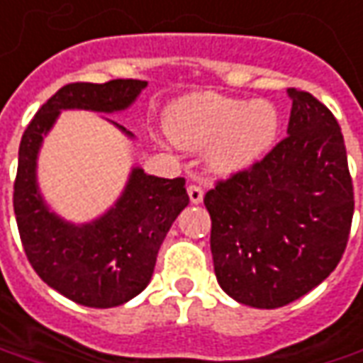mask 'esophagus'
<instances>
[{"label":"esophagus","instance_id":"1","mask_svg":"<svg viewBox=\"0 0 363 363\" xmlns=\"http://www.w3.org/2000/svg\"><path fill=\"white\" fill-rule=\"evenodd\" d=\"M189 199H191L192 204H199V202H202V196H204V191H202V186H199V184H189Z\"/></svg>","mask_w":363,"mask_h":363}]
</instances>
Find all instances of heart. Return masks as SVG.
Here are the masks:
<instances>
[{
	"mask_svg": "<svg viewBox=\"0 0 363 363\" xmlns=\"http://www.w3.org/2000/svg\"><path fill=\"white\" fill-rule=\"evenodd\" d=\"M167 130L182 149H208V167L218 174L250 169L274 147L280 117L268 101L189 95L167 115Z\"/></svg>",
	"mask_w": 363,
	"mask_h": 363,
	"instance_id": "1",
	"label": "heart"
}]
</instances>
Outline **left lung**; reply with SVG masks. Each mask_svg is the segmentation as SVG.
Instances as JSON below:
<instances>
[{
  "label": "left lung",
  "instance_id": "1",
  "mask_svg": "<svg viewBox=\"0 0 363 363\" xmlns=\"http://www.w3.org/2000/svg\"><path fill=\"white\" fill-rule=\"evenodd\" d=\"M288 95V137L204 194L218 284L236 302L266 310L302 298L334 272L354 216L336 117L306 91Z\"/></svg>",
  "mask_w": 363,
  "mask_h": 363
}]
</instances>
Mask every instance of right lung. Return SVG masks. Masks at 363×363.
I'll use <instances>...</instances> for the list:
<instances>
[{"label":"right lung","mask_w":363,"mask_h":363,"mask_svg":"<svg viewBox=\"0 0 363 363\" xmlns=\"http://www.w3.org/2000/svg\"><path fill=\"white\" fill-rule=\"evenodd\" d=\"M145 87L139 79L69 83L37 111L21 137L13 211L23 250L47 286L81 306L113 308L147 288L162 240L189 204L184 179L152 177L137 167L113 208L93 223L71 224L51 213L39 192L37 155L61 111H125Z\"/></svg>","instance_id":"right-lung-1"}]
</instances>
